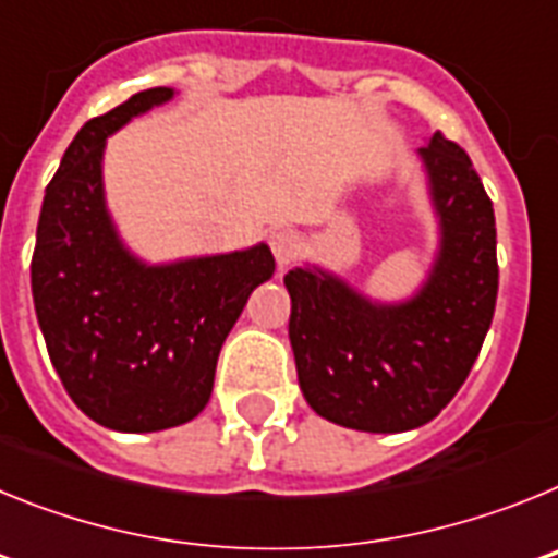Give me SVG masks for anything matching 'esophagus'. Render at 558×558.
<instances>
[{"label":"esophagus","mask_w":558,"mask_h":558,"mask_svg":"<svg viewBox=\"0 0 558 558\" xmlns=\"http://www.w3.org/2000/svg\"><path fill=\"white\" fill-rule=\"evenodd\" d=\"M299 248H302V240H299L293 229H279L270 234V251H274L279 268H288L299 256Z\"/></svg>","instance_id":"1"}]
</instances>
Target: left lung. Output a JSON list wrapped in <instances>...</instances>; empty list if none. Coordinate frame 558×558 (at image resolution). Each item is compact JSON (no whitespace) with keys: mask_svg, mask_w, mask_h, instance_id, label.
Returning a JSON list of instances; mask_svg holds the SVG:
<instances>
[{"mask_svg":"<svg viewBox=\"0 0 558 558\" xmlns=\"http://www.w3.org/2000/svg\"><path fill=\"white\" fill-rule=\"evenodd\" d=\"M438 220L422 288L377 302L318 265L284 276L290 347L307 405L340 427L405 433L447 408L470 374L497 302L492 201L470 156L433 133L416 150Z\"/></svg>","mask_w":558,"mask_h":558,"instance_id":"left-lung-1","label":"left lung"}]
</instances>
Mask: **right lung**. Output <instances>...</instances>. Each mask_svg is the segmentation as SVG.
I'll list each match as a JSON object with an SVG mask.
<instances>
[{
  "label": "right lung",
  "mask_w": 558,
  "mask_h": 558,
  "mask_svg": "<svg viewBox=\"0 0 558 558\" xmlns=\"http://www.w3.org/2000/svg\"><path fill=\"white\" fill-rule=\"evenodd\" d=\"M172 97L167 86L147 88L77 131L44 192L29 265L63 388L120 433L167 430L204 411L226 335L276 268L265 243L161 265L122 243L102 186L106 140Z\"/></svg>",
  "instance_id": "1"
}]
</instances>
